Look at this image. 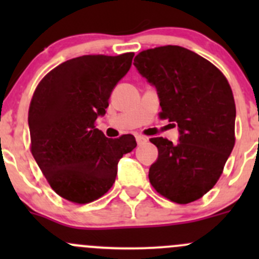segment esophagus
I'll use <instances>...</instances> for the list:
<instances>
[{
	"label": "esophagus",
	"mask_w": 259,
	"mask_h": 259,
	"mask_svg": "<svg viewBox=\"0 0 259 259\" xmlns=\"http://www.w3.org/2000/svg\"><path fill=\"white\" fill-rule=\"evenodd\" d=\"M148 142V139L144 137V135H137V143L138 144H144V143Z\"/></svg>",
	"instance_id": "1"
}]
</instances>
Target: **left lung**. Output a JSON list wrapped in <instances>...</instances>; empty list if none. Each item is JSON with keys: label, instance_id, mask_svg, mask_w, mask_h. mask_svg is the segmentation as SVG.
<instances>
[{"label": "left lung", "instance_id": "obj_1", "mask_svg": "<svg viewBox=\"0 0 259 259\" xmlns=\"http://www.w3.org/2000/svg\"><path fill=\"white\" fill-rule=\"evenodd\" d=\"M138 71L158 90L160 119L178 125L180 138H151L158 159L149 169L154 189L188 204L207 194L223 173L236 143V103L223 72L204 57L180 46L139 52Z\"/></svg>", "mask_w": 259, "mask_h": 259}]
</instances>
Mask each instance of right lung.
Listing matches in <instances>:
<instances>
[{
    "label": "right lung",
    "mask_w": 259,
    "mask_h": 259,
    "mask_svg": "<svg viewBox=\"0 0 259 259\" xmlns=\"http://www.w3.org/2000/svg\"><path fill=\"white\" fill-rule=\"evenodd\" d=\"M133 57L126 52L67 60L44 76L31 99V153L54 192L75 204L108 193L119 159L137 146L132 134L109 139L95 126Z\"/></svg>",
    "instance_id": "obj_1"
}]
</instances>
